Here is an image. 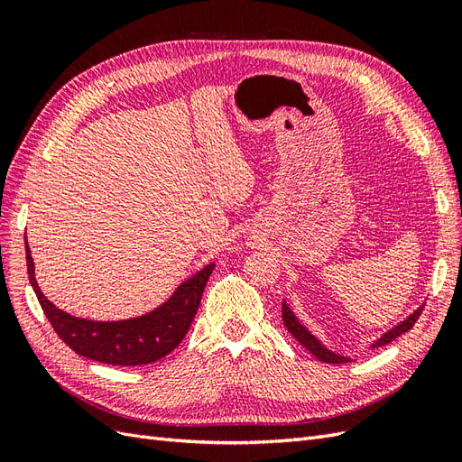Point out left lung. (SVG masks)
Segmentation results:
<instances>
[{"instance_id":"obj_1","label":"left lung","mask_w":462,"mask_h":462,"mask_svg":"<svg viewBox=\"0 0 462 462\" xmlns=\"http://www.w3.org/2000/svg\"><path fill=\"white\" fill-rule=\"evenodd\" d=\"M422 310H424V306H420V309H418L414 314H411L407 319L402 321V324H399V326H395L391 331H387L382 339L375 341L374 346H383V345L391 343L393 339H397L399 335H402V333H407L409 329H412V326L416 324V319L420 318ZM283 324H285V328L289 329V333L292 335V337H295L302 346L309 348V351H310L318 360L328 362V365H345V362H348L346 356H339V355H335V353L328 351V348H326L324 345H321V343L314 337V335L300 324V321L295 318V314H292V312L289 310V306H287L285 302H283Z\"/></svg>"}]
</instances>
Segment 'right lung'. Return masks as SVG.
<instances>
[{"instance_id": "right-lung-1", "label": "right lung", "mask_w": 462, "mask_h": 462, "mask_svg": "<svg viewBox=\"0 0 462 462\" xmlns=\"http://www.w3.org/2000/svg\"><path fill=\"white\" fill-rule=\"evenodd\" d=\"M26 270L31 285L48 321L60 339L80 356L111 366L150 365L170 355L183 341L200 306L208 277L214 263L206 265L189 282L180 285L175 295L153 312L123 321H92L65 314L42 295L34 279V262L26 243Z\"/></svg>"}]
</instances>
